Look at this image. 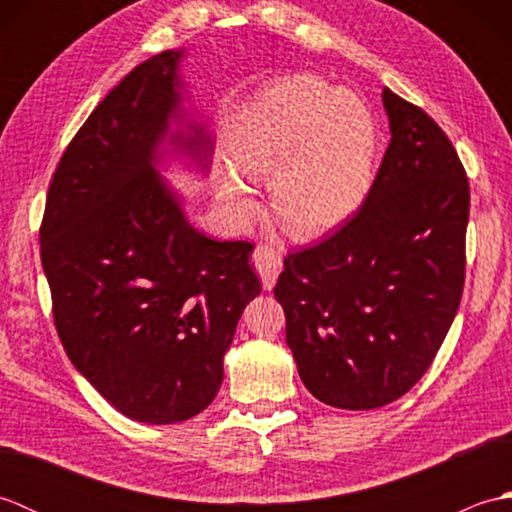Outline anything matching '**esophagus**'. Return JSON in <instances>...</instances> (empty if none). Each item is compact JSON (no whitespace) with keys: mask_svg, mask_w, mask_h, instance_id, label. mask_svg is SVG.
Returning a JSON list of instances; mask_svg holds the SVG:
<instances>
[{"mask_svg":"<svg viewBox=\"0 0 512 512\" xmlns=\"http://www.w3.org/2000/svg\"><path fill=\"white\" fill-rule=\"evenodd\" d=\"M253 264H255V270L259 273V277H262L264 290L273 288L279 273H281V255L277 253V250L259 244L253 253Z\"/></svg>","mask_w":512,"mask_h":512,"instance_id":"obj_1","label":"esophagus"}]
</instances>
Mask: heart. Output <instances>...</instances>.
Returning <instances> with one entry per match:
<instances>
[{"mask_svg": "<svg viewBox=\"0 0 512 512\" xmlns=\"http://www.w3.org/2000/svg\"><path fill=\"white\" fill-rule=\"evenodd\" d=\"M235 169L248 182H270V206L290 235H323L350 220L372 189L374 116L350 90L292 76L259 96ZM217 195L237 220L257 209L253 191L233 173H222Z\"/></svg>", "mask_w": 512, "mask_h": 512, "instance_id": "obj_1", "label": "heart"}]
</instances>
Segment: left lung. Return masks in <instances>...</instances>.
Here are the masks:
<instances>
[{"mask_svg":"<svg viewBox=\"0 0 512 512\" xmlns=\"http://www.w3.org/2000/svg\"><path fill=\"white\" fill-rule=\"evenodd\" d=\"M391 140L361 209L284 259L275 299L303 385L339 409L405 396L436 358L464 288L469 178L420 107L383 90Z\"/></svg>","mask_w":512,"mask_h":512,"instance_id":"left-lung-1","label":"left lung"}]
</instances>
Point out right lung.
<instances>
[{"label": "right lung", "mask_w": 512, "mask_h": 512, "mask_svg": "<svg viewBox=\"0 0 512 512\" xmlns=\"http://www.w3.org/2000/svg\"><path fill=\"white\" fill-rule=\"evenodd\" d=\"M182 57L136 65L96 105L54 171L39 231L65 354L112 407L149 424L211 405L237 321L262 292L253 244L193 228L158 173L165 154L206 171L213 151L180 107Z\"/></svg>", "instance_id": "right-lung-1"}]
</instances>
